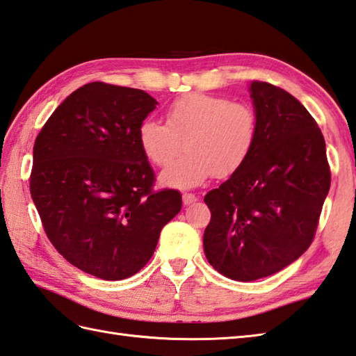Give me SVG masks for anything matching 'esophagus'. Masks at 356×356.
Here are the masks:
<instances>
[{"mask_svg": "<svg viewBox=\"0 0 356 356\" xmlns=\"http://www.w3.org/2000/svg\"><path fill=\"white\" fill-rule=\"evenodd\" d=\"M182 199H184V205H186V207L193 205V203L197 202V197H195L194 194H184Z\"/></svg>", "mask_w": 356, "mask_h": 356, "instance_id": "esophagus-1", "label": "esophagus"}]
</instances>
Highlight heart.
Wrapping results in <instances>:
<instances>
[{
	"label": "heart",
	"instance_id": "b5f03b06",
	"mask_svg": "<svg viewBox=\"0 0 356 356\" xmlns=\"http://www.w3.org/2000/svg\"><path fill=\"white\" fill-rule=\"evenodd\" d=\"M166 124L143 119L138 128L142 153L161 168L170 166L182 154V161L161 174L165 186L194 188L216 174L226 179L243 168L251 157L259 122L246 104L226 97L191 93L179 97L166 110Z\"/></svg>",
	"mask_w": 356,
	"mask_h": 356
}]
</instances>
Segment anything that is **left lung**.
Instances as JSON below:
<instances>
[{"label": "left lung", "mask_w": 356, "mask_h": 356, "mask_svg": "<svg viewBox=\"0 0 356 356\" xmlns=\"http://www.w3.org/2000/svg\"><path fill=\"white\" fill-rule=\"evenodd\" d=\"M249 93L259 122L252 154L205 195V255L237 282L269 277L306 251L330 188L326 142L311 113L268 82L252 81Z\"/></svg>", "instance_id": "left-lung-1"}]
</instances>
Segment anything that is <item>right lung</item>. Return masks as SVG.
Returning a JSON list of instances; mask_svg holds the SVG:
<instances>
[{"label": "right lung", "instance_id": "right-lung-1", "mask_svg": "<svg viewBox=\"0 0 356 356\" xmlns=\"http://www.w3.org/2000/svg\"><path fill=\"white\" fill-rule=\"evenodd\" d=\"M157 101L143 90L92 82L53 111L33 145L30 194L49 240L73 266L124 280L153 255L182 208L174 190H151L154 172L138 128Z\"/></svg>", "mask_w": 356, "mask_h": 356}]
</instances>
